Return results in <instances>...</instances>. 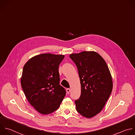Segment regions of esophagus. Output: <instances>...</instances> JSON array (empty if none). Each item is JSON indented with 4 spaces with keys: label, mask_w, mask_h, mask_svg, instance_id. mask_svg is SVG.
<instances>
[{
    "label": "esophagus",
    "mask_w": 135,
    "mask_h": 135,
    "mask_svg": "<svg viewBox=\"0 0 135 135\" xmlns=\"http://www.w3.org/2000/svg\"><path fill=\"white\" fill-rule=\"evenodd\" d=\"M66 92H67V93L68 94H69V93H70V89L67 88V89H66Z\"/></svg>",
    "instance_id": "34e87169"
}]
</instances>
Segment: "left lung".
Instances as JSON below:
<instances>
[{"mask_svg":"<svg viewBox=\"0 0 135 135\" xmlns=\"http://www.w3.org/2000/svg\"><path fill=\"white\" fill-rule=\"evenodd\" d=\"M69 57L76 64L81 85V94L75 101L77 111L91 118L100 113L112 92L113 82L108 66L97 52L83 51Z\"/></svg>","mask_w":135,"mask_h":135,"instance_id":"1","label":"left lung"}]
</instances>
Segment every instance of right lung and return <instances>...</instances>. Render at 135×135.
<instances>
[{
	"label": "right lung",
	"instance_id": "1",
	"mask_svg": "<svg viewBox=\"0 0 135 135\" xmlns=\"http://www.w3.org/2000/svg\"><path fill=\"white\" fill-rule=\"evenodd\" d=\"M65 56L42 54L30 59L23 67L21 86L29 103L39 113L57 110L66 95L59 84V66Z\"/></svg>",
	"mask_w": 135,
	"mask_h": 135
}]
</instances>
